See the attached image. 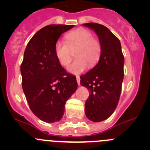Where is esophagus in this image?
<instances>
[{
  "instance_id": "obj_1",
  "label": "esophagus",
  "mask_w": 150,
  "mask_h": 150,
  "mask_svg": "<svg viewBox=\"0 0 150 150\" xmlns=\"http://www.w3.org/2000/svg\"><path fill=\"white\" fill-rule=\"evenodd\" d=\"M76 80H77V83H78V86H80V85H81V79H80V77L77 76L76 77Z\"/></svg>"
}]
</instances>
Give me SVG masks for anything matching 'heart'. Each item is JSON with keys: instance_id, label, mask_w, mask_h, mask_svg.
Listing matches in <instances>:
<instances>
[{"instance_id": "1", "label": "heart", "mask_w": 150, "mask_h": 150, "mask_svg": "<svg viewBox=\"0 0 150 150\" xmlns=\"http://www.w3.org/2000/svg\"><path fill=\"white\" fill-rule=\"evenodd\" d=\"M64 39L67 44L57 41L54 46V54L60 64L67 67L72 60V51L75 52L76 60L67 68L68 72L78 75L87 69L93 67L99 61L102 53V46L97 39L93 38V33L88 30L78 28L67 33Z\"/></svg>"}]
</instances>
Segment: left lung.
<instances>
[{
    "label": "left lung",
    "mask_w": 150,
    "mask_h": 150,
    "mask_svg": "<svg viewBox=\"0 0 150 150\" xmlns=\"http://www.w3.org/2000/svg\"><path fill=\"white\" fill-rule=\"evenodd\" d=\"M83 25L96 33L102 46L96 65L81 76V85L90 93L85 103L86 117L93 122H101L111 116L118 104L124 77V57L120 40L107 27L93 22Z\"/></svg>",
    "instance_id": "obj_1"
}]
</instances>
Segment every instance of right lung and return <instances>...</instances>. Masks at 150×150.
Returning <instances> with one entry per match:
<instances>
[{"instance_id": "add662e5", "label": "right lung", "mask_w": 150, "mask_h": 150, "mask_svg": "<svg viewBox=\"0 0 150 150\" xmlns=\"http://www.w3.org/2000/svg\"><path fill=\"white\" fill-rule=\"evenodd\" d=\"M74 25H50L38 31L28 43L20 70L22 88L30 110L46 122L59 121L67 99L78 88L56 58L54 46Z\"/></svg>"}]
</instances>
